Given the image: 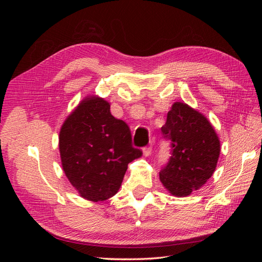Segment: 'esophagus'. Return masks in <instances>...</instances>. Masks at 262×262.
I'll return each instance as SVG.
<instances>
[{
	"mask_svg": "<svg viewBox=\"0 0 262 262\" xmlns=\"http://www.w3.org/2000/svg\"><path fill=\"white\" fill-rule=\"evenodd\" d=\"M143 154H144L145 156H149L150 154H152V146L148 145V146L143 147Z\"/></svg>",
	"mask_w": 262,
	"mask_h": 262,
	"instance_id": "obj_1",
	"label": "esophagus"
}]
</instances>
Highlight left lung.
Here are the masks:
<instances>
[{"label": "left lung", "mask_w": 262, "mask_h": 262, "mask_svg": "<svg viewBox=\"0 0 262 262\" xmlns=\"http://www.w3.org/2000/svg\"><path fill=\"white\" fill-rule=\"evenodd\" d=\"M170 143V157L160 171L164 187L176 196L201 188L215 170L220 140L209 120L184 102H175L161 128Z\"/></svg>", "instance_id": "1"}]
</instances>
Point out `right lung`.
I'll return each instance as SVG.
<instances>
[{
	"label": "right lung",
	"instance_id": "right-lung-1",
	"mask_svg": "<svg viewBox=\"0 0 262 262\" xmlns=\"http://www.w3.org/2000/svg\"><path fill=\"white\" fill-rule=\"evenodd\" d=\"M59 148L66 176L84 199L104 201L121 186L128 164L142 156L128 124L98 97L83 100L63 123Z\"/></svg>",
	"mask_w": 262,
	"mask_h": 262
}]
</instances>
